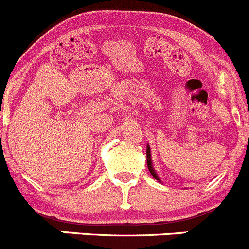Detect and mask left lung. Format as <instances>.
I'll list each match as a JSON object with an SVG mask.
<instances>
[{
    "instance_id": "1",
    "label": "left lung",
    "mask_w": 249,
    "mask_h": 249,
    "mask_svg": "<svg viewBox=\"0 0 249 249\" xmlns=\"http://www.w3.org/2000/svg\"><path fill=\"white\" fill-rule=\"evenodd\" d=\"M147 165H148V169H149L150 174L153 175V178H154V179H157V180H159L158 175L156 174V170L153 169L152 158H150V149H149V147H147ZM159 181H160V180H159Z\"/></svg>"
}]
</instances>
